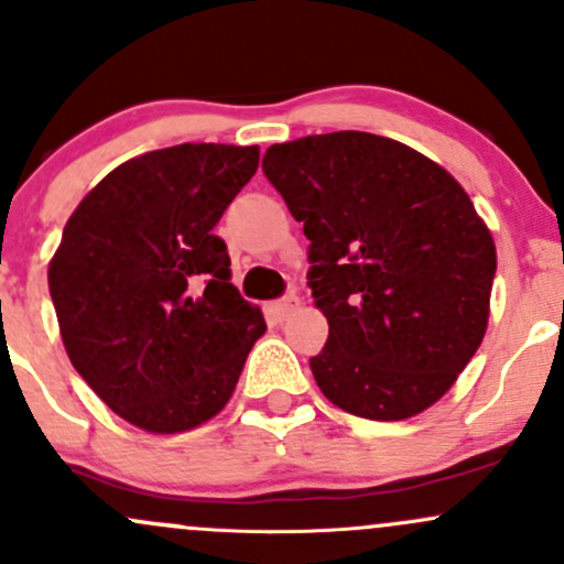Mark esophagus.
<instances>
[{"mask_svg": "<svg viewBox=\"0 0 564 564\" xmlns=\"http://www.w3.org/2000/svg\"><path fill=\"white\" fill-rule=\"evenodd\" d=\"M297 307H300V297H297V294H286V297H283V300L272 302V313H275L278 318L292 316V313L297 311Z\"/></svg>", "mask_w": 564, "mask_h": 564, "instance_id": "34e87169", "label": "esophagus"}]
</instances>
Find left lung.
I'll return each instance as SVG.
<instances>
[{
  "label": "left lung",
  "instance_id": "obj_1",
  "mask_svg": "<svg viewBox=\"0 0 564 564\" xmlns=\"http://www.w3.org/2000/svg\"><path fill=\"white\" fill-rule=\"evenodd\" d=\"M262 170L311 240L307 286L329 322L311 359L324 397L372 422L435 405L481 346L497 270L459 181L370 132L270 145Z\"/></svg>",
  "mask_w": 564,
  "mask_h": 564
}]
</instances>
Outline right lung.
I'll list each match as a JSON object with an SVG mask.
<instances>
[{
    "mask_svg": "<svg viewBox=\"0 0 564 564\" xmlns=\"http://www.w3.org/2000/svg\"><path fill=\"white\" fill-rule=\"evenodd\" d=\"M259 167V145L148 151L75 207L47 264L64 348L123 422L175 435L224 411L262 311L240 297L213 235Z\"/></svg>",
    "mask_w": 564,
    "mask_h": 564,
    "instance_id": "add662e5",
    "label": "right lung"
}]
</instances>
